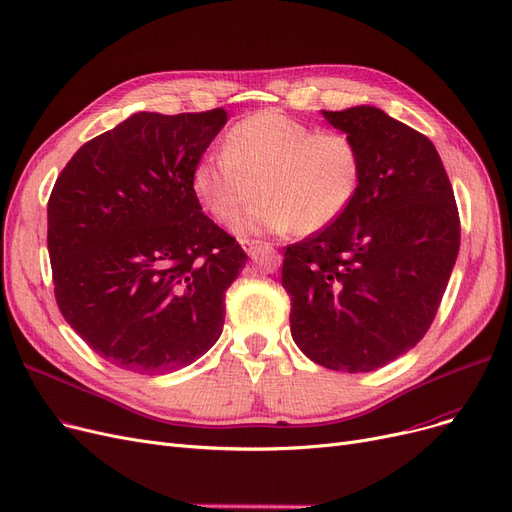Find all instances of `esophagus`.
Segmentation results:
<instances>
[{
	"label": "esophagus",
	"mask_w": 512,
	"mask_h": 512,
	"mask_svg": "<svg viewBox=\"0 0 512 512\" xmlns=\"http://www.w3.org/2000/svg\"><path fill=\"white\" fill-rule=\"evenodd\" d=\"M241 248L248 256H256L260 250H273L269 243H262V241H254V239H243L241 241Z\"/></svg>",
	"instance_id": "1"
}]
</instances>
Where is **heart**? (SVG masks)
I'll return each instance as SVG.
<instances>
[{
	"mask_svg": "<svg viewBox=\"0 0 512 512\" xmlns=\"http://www.w3.org/2000/svg\"><path fill=\"white\" fill-rule=\"evenodd\" d=\"M361 180L363 153L351 134L317 132L267 109L237 121L224 136V151L195 163L191 185L218 222H233L258 191L262 199L237 231L262 235L330 227L351 208Z\"/></svg>",
	"mask_w": 512,
	"mask_h": 512,
	"instance_id": "b5f03b06",
	"label": "heart"
}]
</instances>
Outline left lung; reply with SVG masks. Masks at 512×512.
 I'll list each match as a JSON object with an SVG mask.
<instances>
[{"mask_svg": "<svg viewBox=\"0 0 512 512\" xmlns=\"http://www.w3.org/2000/svg\"><path fill=\"white\" fill-rule=\"evenodd\" d=\"M363 153L361 189L330 227L285 250L298 349L336 372H372L431 327L460 250L454 189L435 145L382 109L321 111Z\"/></svg>", "mask_w": 512, "mask_h": 512, "instance_id": "8db88e82", "label": "left lung"}]
</instances>
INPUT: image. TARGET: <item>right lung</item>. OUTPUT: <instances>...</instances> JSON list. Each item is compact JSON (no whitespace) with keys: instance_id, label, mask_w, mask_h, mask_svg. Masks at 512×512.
<instances>
[{"instance_id":"1","label":"right lung","mask_w":512,"mask_h":512,"mask_svg":"<svg viewBox=\"0 0 512 512\" xmlns=\"http://www.w3.org/2000/svg\"><path fill=\"white\" fill-rule=\"evenodd\" d=\"M227 111H140L88 140L56 178L48 252L58 309L90 349L136 374H168L222 334L241 245L201 212L195 163Z\"/></svg>"}]
</instances>
